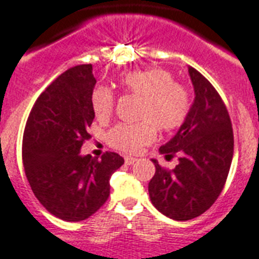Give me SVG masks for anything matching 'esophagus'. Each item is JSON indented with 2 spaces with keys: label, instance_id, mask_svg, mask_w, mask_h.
I'll return each mask as SVG.
<instances>
[{
  "label": "esophagus",
  "instance_id": "34e87169",
  "mask_svg": "<svg viewBox=\"0 0 259 259\" xmlns=\"http://www.w3.org/2000/svg\"><path fill=\"white\" fill-rule=\"evenodd\" d=\"M136 160H137L136 157H132V156H126V157H125V164L132 165V164H134V161H136Z\"/></svg>",
  "mask_w": 259,
  "mask_h": 259
}]
</instances>
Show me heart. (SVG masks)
Returning <instances> with one entry per match:
<instances>
[{
    "mask_svg": "<svg viewBox=\"0 0 259 259\" xmlns=\"http://www.w3.org/2000/svg\"><path fill=\"white\" fill-rule=\"evenodd\" d=\"M119 85L126 94L138 96L136 123H119L108 132V143L115 149L137 152L152 143L156 127L169 132L186 119L190 95L183 84L174 81L172 73L163 68L133 70L122 77ZM115 98L108 88H98L92 95L96 118L107 119L114 111Z\"/></svg>",
    "mask_w": 259,
    "mask_h": 259,
    "instance_id": "obj_1",
    "label": "heart"
}]
</instances>
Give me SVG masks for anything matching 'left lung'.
I'll use <instances>...</instances> for the list:
<instances>
[{
	"label": "left lung",
	"instance_id": "1",
	"mask_svg": "<svg viewBox=\"0 0 259 259\" xmlns=\"http://www.w3.org/2000/svg\"><path fill=\"white\" fill-rule=\"evenodd\" d=\"M194 102L177 134L159 152L178 155L175 168L155 163L148 191L164 216L186 222L208 210L222 193L234 156V133L220 95L198 70L189 66Z\"/></svg>",
	"mask_w": 259,
	"mask_h": 259
}]
</instances>
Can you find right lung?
Listing matches in <instances>:
<instances>
[{
	"instance_id": "add662e5",
	"label": "right lung",
	"mask_w": 259,
	"mask_h": 259,
	"mask_svg": "<svg viewBox=\"0 0 259 259\" xmlns=\"http://www.w3.org/2000/svg\"><path fill=\"white\" fill-rule=\"evenodd\" d=\"M96 78L92 65H77L37 98L23 137V163L39 202L65 222H81L107 201L110 178L123 157L106 152L100 159L80 153L88 127Z\"/></svg>"
}]
</instances>
